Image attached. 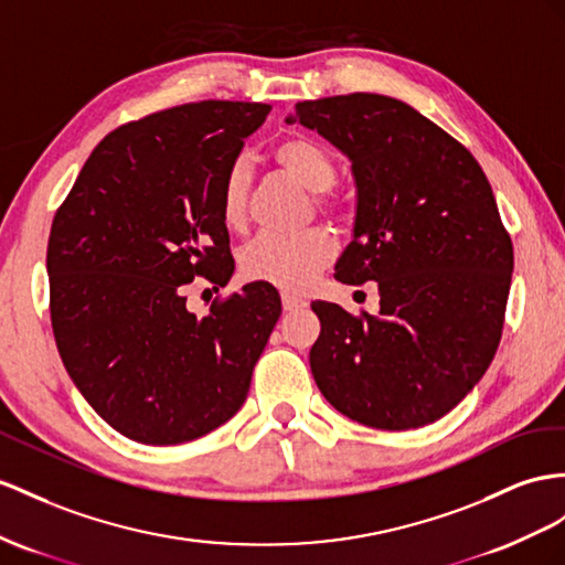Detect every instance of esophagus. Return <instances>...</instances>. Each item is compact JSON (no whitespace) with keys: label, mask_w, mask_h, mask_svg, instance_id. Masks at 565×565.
I'll use <instances>...</instances> for the list:
<instances>
[{"label":"esophagus","mask_w":565,"mask_h":565,"mask_svg":"<svg viewBox=\"0 0 565 565\" xmlns=\"http://www.w3.org/2000/svg\"><path fill=\"white\" fill-rule=\"evenodd\" d=\"M281 306L284 310H298V308H306L308 300L300 298V296H294V294H281Z\"/></svg>","instance_id":"obj_1"}]
</instances>
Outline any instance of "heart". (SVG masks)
Listing matches in <instances>:
<instances>
[{
	"label": "heart",
	"mask_w": 565,
	"mask_h": 565,
	"mask_svg": "<svg viewBox=\"0 0 565 565\" xmlns=\"http://www.w3.org/2000/svg\"><path fill=\"white\" fill-rule=\"evenodd\" d=\"M277 164L306 191L315 193L317 205L331 207L327 191L337 181V157L324 142L310 136H291L274 150ZM250 164L234 159L224 171L220 210L226 226H238L248 207ZM334 257V238L324 228L300 234H259L241 253V269L248 279L265 281L288 291L306 288Z\"/></svg>",
	"instance_id": "heart-1"
}]
</instances>
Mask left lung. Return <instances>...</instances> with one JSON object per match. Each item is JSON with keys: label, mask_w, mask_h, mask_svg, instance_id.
Here are the masks:
<instances>
[{"label": "left lung", "mask_w": 565, "mask_h": 565, "mask_svg": "<svg viewBox=\"0 0 565 565\" xmlns=\"http://www.w3.org/2000/svg\"><path fill=\"white\" fill-rule=\"evenodd\" d=\"M355 181L353 238L334 277L377 281L380 315L312 302L310 370L324 398L374 429L439 420L482 380L501 341L513 245L491 185L462 145L396 97L298 103Z\"/></svg>", "instance_id": "left-lung-1"}]
</instances>
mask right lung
<instances>
[{"label":"right lung","mask_w":565,"mask_h":565,"mask_svg":"<svg viewBox=\"0 0 565 565\" xmlns=\"http://www.w3.org/2000/svg\"><path fill=\"white\" fill-rule=\"evenodd\" d=\"M269 105L205 103L111 131L56 210L50 312L62 363L83 398L124 437L173 446L231 420L281 315L277 288L195 317L185 284L234 274L220 195L243 140Z\"/></svg>","instance_id":"add662e5"}]
</instances>
